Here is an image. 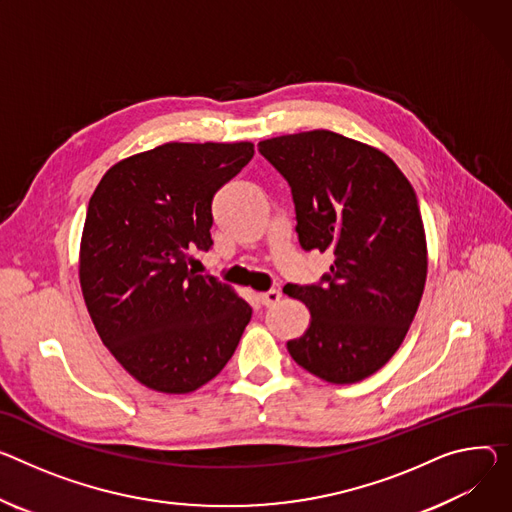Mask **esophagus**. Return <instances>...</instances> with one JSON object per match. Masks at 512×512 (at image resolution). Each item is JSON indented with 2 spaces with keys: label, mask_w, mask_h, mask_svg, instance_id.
I'll list each match as a JSON object with an SVG mask.
<instances>
[{
  "label": "esophagus",
  "mask_w": 512,
  "mask_h": 512,
  "mask_svg": "<svg viewBox=\"0 0 512 512\" xmlns=\"http://www.w3.org/2000/svg\"><path fill=\"white\" fill-rule=\"evenodd\" d=\"M280 298H282V294L277 292V290H269V292L259 294V302H261L263 306H273V304L280 302Z\"/></svg>",
  "instance_id": "obj_1"
}]
</instances>
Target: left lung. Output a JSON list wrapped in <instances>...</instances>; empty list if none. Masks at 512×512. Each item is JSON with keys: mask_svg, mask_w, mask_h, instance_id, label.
<instances>
[{"mask_svg": "<svg viewBox=\"0 0 512 512\" xmlns=\"http://www.w3.org/2000/svg\"><path fill=\"white\" fill-rule=\"evenodd\" d=\"M290 183L304 251H329L320 284H288L310 324L292 359L331 384H355L402 345L427 282V239L410 181L382 151L331 130L261 141Z\"/></svg>", "mask_w": 512, "mask_h": 512, "instance_id": "1", "label": "left lung"}]
</instances>
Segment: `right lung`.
<instances>
[{
	"instance_id": "right-lung-1",
	"label": "right lung",
	"mask_w": 512,
	"mask_h": 512,
	"mask_svg": "<svg viewBox=\"0 0 512 512\" xmlns=\"http://www.w3.org/2000/svg\"><path fill=\"white\" fill-rule=\"evenodd\" d=\"M253 143H165L122 159L89 198L79 282L102 343L128 374L165 394L216 378L251 306L188 267L212 247V198L251 159Z\"/></svg>"
}]
</instances>
